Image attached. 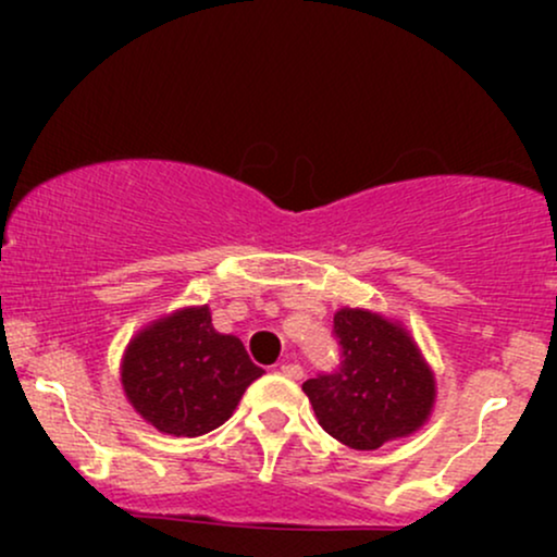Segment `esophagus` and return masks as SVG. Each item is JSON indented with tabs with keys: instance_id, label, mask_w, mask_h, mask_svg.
I'll list each match as a JSON object with an SVG mask.
<instances>
[{
	"instance_id": "esophagus-1",
	"label": "esophagus",
	"mask_w": 557,
	"mask_h": 557,
	"mask_svg": "<svg viewBox=\"0 0 557 557\" xmlns=\"http://www.w3.org/2000/svg\"><path fill=\"white\" fill-rule=\"evenodd\" d=\"M280 372H283L285 376H290V380H300V376H304V369H300V363H296V361H283L280 363Z\"/></svg>"
}]
</instances>
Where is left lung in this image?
I'll return each instance as SVG.
<instances>
[{
	"mask_svg": "<svg viewBox=\"0 0 557 557\" xmlns=\"http://www.w3.org/2000/svg\"><path fill=\"white\" fill-rule=\"evenodd\" d=\"M337 363L304 382L324 432L354 450H376L430 417L434 376L419 348L387 319L341 309L332 324Z\"/></svg>",
	"mask_w": 557,
	"mask_h": 557,
	"instance_id": "1",
	"label": "left lung"
}]
</instances>
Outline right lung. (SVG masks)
I'll return each mask as SVG.
<instances>
[{
	"label": "right lung",
	"instance_id": "obj_1",
	"mask_svg": "<svg viewBox=\"0 0 557 557\" xmlns=\"http://www.w3.org/2000/svg\"><path fill=\"white\" fill-rule=\"evenodd\" d=\"M261 374L238 337L212 327L207 306L151 324L127 345L123 361L127 400L175 437H198L225 424Z\"/></svg>",
	"mask_w": 557,
	"mask_h": 557
}]
</instances>
